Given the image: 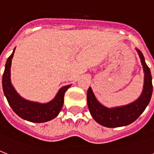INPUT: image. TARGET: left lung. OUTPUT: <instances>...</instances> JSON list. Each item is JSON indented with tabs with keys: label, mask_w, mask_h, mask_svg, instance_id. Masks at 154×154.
<instances>
[{
	"label": "left lung",
	"mask_w": 154,
	"mask_h": 154,
	"mask_svg": "<svg viewBox=\"0 0 154 154\" xmlns=\"http://www.w3.org/2000/svg\"><path fill=\"white\" fill-rule=\"evenodd\" d=\"M141 58V62L143 67L144 77L143 90L139 98L129 105L109 109L102 105L97 100L92 89L89 87L87 92V103L89 112L92 117L97 123L108 128L125 126L136 121L139 116L144 112L150 101L153 85L152 76L149 68L146 65L145 58L139 49H137Z\"/></svg>",
	"instance_id": "1"
}]
</instances>
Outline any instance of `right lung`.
Returning a JSON list of instances; mask_svg holds the SVG:
<instances>
[{
  "label": "right lung",
  "mask_w": 154,
  "mask_h": 154,
  "mask_svg": "<svg viewBox=\"0 0 154 154\" xmlns=\"http://www.w3.org/2000/svg\"><path fill=\"white\" fill-rule=\"evenodd\" d=\"M15 49L7 59L2 77V87L5 96L12 109L22 119L35 123L49 122L59 114L64 103L65 93L71 85L60 88L53 100L45 104L33 102L22 98L11 84L10 68Z\"/></svg>",
  "instance_id": "right-lung-1"
}]
</instances>
